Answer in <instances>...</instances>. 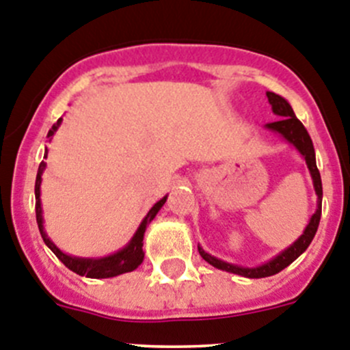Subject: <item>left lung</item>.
<instances>
[{
	"mask_svg": "<svg viewBox=\"0 0 350 350\" xmlns=\"http://www.w3.org/2000/svg\"><path fill=\"white\" fill-rule=\"evenodd\" d=\"M267 100H269L273 112L280 117V120H276V122L267 124V127L276 131V133H280L286 142L292 143V145L304 155L306 164H308L309 171H311L316 195H318V208H316L314 215H312L311 221H309L308 228H306L302 237H300L292 247H288L285 252L280 254L278 257H274L273 260H269V262L264 264V266H259V267L233 266V264H228L224 262V260L215 259V257H212L211 254H207L204 249L198 247V252H200V256L204 257L208 264H212V266L217 267V269L228 271V273L240 274V276H245V278H266V276H273V274L280 273V271L285 269L286 266H290V264H292L293 260L304 252V250L308 249L309 243H311L312 238H314L316 231H318L319 219H321L323 186H321V176H319L318 167H316V155H314V146H312L311 136H309L308 129L304 127V124L297 119L292 107H290V103L285 100V98L267 91Z\"/></svg>",
	"mask_w": 350,
	"mask_h": 350,
	"instance_id": "8db88e82",
	"label": "left lung"
}]
</instances>
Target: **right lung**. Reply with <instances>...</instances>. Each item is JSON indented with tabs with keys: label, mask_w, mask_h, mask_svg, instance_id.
<instances>
[{
	"label": "right lung",
	"mask_w": 350,
	"mask_h": 350,
	"mask_svg": "<svg viewBox=\"0 0 350 350\" xmlns=\"http://www.w3.org/2000/svg\"><path fill=\"white\" fill-rule=\"evenodd\" d=\"M60 122H62V119H58V122L51 127L50 133H48V138H50V136H53V133L58 129ZM44 159H46V152H44ZM44 167H46V164H44V162H41V164H39V169H38V176H36V190H34L36 191V221H38V226H39V231H41L42 240H44V243L50 247L51 252H53L55 256H57L58 259H60L62 262L68 267V269L74 271V273H77V274H81V276H86V278H112V276H117V274L135 271L136 267L143 262V257H145V254H143V234H145L146 226L152 223V219L157 215V212H159L160 207L165 204L167 197H164L162 200H159L152 208H150V212L146 214L145 219H143L142 226L138 228V231H136V234L133 237V240L129 241V245H127L126 249H122L120 252L113 254V256L103 257V259H77V257H70V256H67V254L60 252V250L55 247L53 241L46 237V233H44V228H42L41 200H39V185H41V174H42V171H44Z\"/></svg>",
	"instance_id": "obj_1"
}]
</instances>
